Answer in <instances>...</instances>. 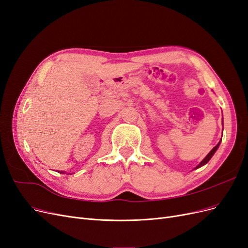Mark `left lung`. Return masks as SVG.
Wrapping results in <instances>:
<instances>
[{
    "mask_svg": "<svg viewBox=\"0 0 248 248\" xmlns=\"http://www.w3.org/2000/svg\"><path fill=\"white\" fill-rule=\"evenodd\" d=\"M219 145H220V141H219L218 144H217V145H216V146H215V147H214V148L211 150V151L209 152V154H208V155L205 157V158L202 159V161H201V162L198 164V166H197L196 168H194V170H196V169H199V168H201V167H202V166H205V164H206V163H207V162H208L210 159H211V157L214 155V153L216 152V150L218 149Z\"/></svg>",
    "mask_w": 248,
    "mask_h": 248,
    "instance_id": "left-lung-1",
    "label": "left lung"
}]
</instances>
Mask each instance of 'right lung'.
Listing matches in <instances>:
<instances>
[{
	"label": "right lung",
	"instance_id": "1",
	"mask_svg": "<svg viewBox=\"0 0 248 248\" xmlns=\"http://www.w3.org/2000/svg\"><path fill=\"white\" fill-rule=\"evenodd\" d=\"M61 172H63V174H64V171H61ZM65 174H66V172H65Z\"/></svg>",
	"mask_w": 248,
	"mask_h": 248
}]
</instances>
